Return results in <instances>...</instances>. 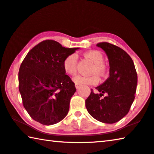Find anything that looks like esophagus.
<instances>
[{
	"instance_id": "34e87169",
	"label": "esophagus",
	"mask_w": 154,
	"mask_h": 154,
	"mask_svg": "<svg viewBox=\"0 0 154 154\" xmlns=\"http://www.w3.org/2000/svg\"><path fill=\"white\" fill-rule=\"evenodd\" d=\"M75 88H76V89H79V88L80 87V85H78V84H75Z\"/></svg>"
}]
</instances>
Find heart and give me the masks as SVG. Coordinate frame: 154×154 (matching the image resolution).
Here are the masks:
<instances>
[{
    "label": "heart",
    "mask_w": 154,
    "mask_h": 154,
    "mask_svg": "<svg viewBox=\"0 0 154 154\" xmlns=\"http://www.w3.org/2000/svg\"><path fill=\"white\" fill-rule=\"evenodd\" d=\"M85 56L89 58L95 63L93 68V73H97L100 75H103L106 72V66L103 63L104 56L99 50H92L85 53ZM78 56L76 54H71L65 57L63 62V67L65 72L69 75H74L76 73ZM75 84L79 85H97L100 81L99 76L97 74L91 75H78L73 79Z\"/></svg>",
    "instance_id": "b5f03b06"
}]
</instances>
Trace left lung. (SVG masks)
Instances as JSON below:
<instances>
[{"label": "left lung", "mask_w": 154, "mask_h": 154, "mask_svg": "<svg viewBox=\"0 0 154 154\" xmlns=\"http://www.w3.org/2000/svg\"><path fill=\"white\" fill-rule=\"evenodd\" d=\"M108 57L109 77L97 87L100 94L91 92L85 101L87 111L97 121L114 123L129 112L134 102L137 86V74L134 62L126 52L107 42L97 44ZM104 94V98L100 97Z\"/></svg>", "instance_id": "8db88e82"}]
</instances>
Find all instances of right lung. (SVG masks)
<instances>
[{
	"label": "right lung",
	"instance_id": "right-lung-1",
	"mask_svg": "<svg viewBox=\"0 0 154 154\" xmlns=\"http://www.w3.org/2000/svg\"><path fill=\"white\" fill-rule=\"evenodd\" d=\"M79 49L45 40L28 52L19 69V91L24 107L32 119L50 125L66 117L76 90L65 74L63 62Z\"/></svg>",
	"mask_w": 154,
	"mask_h": 154
}]
</instances>
